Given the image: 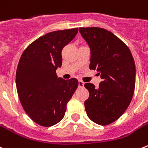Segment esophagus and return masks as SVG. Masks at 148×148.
Wrapping results in <instances>:
<instances>
[{
  "instance_id": "34e87169",
  "label": "esophagus",
  "mask_w": 148,
  "mask_h": 148,
  "mask_svg": "<svg viewBox=\"0 0 148 148\" xmlns=\"http://www.w3.org/2000/svg\"><path fill=\"white\" fill-rule=\"evenodd\" d=\"M84 83L82 81H81V80H79L78 81V87L79 88H83L84 87Z\"/></svg>"
}]
</instances>
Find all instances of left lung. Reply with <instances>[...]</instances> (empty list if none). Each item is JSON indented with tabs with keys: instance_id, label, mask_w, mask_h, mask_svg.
Returning a JSON list of instances; mask_svg holds the SVG:
<instances>
[{
	"instance_id": "left-lung-1",
	"label": "left lung",
	"mask_w": 148,
	"mask_h": 148,
	"mask_svg": "<svg viewBox=\"0 0 148 148\" xmlns=\"http://www.w3.org/2000/svg\"><path fill=\"white\" fill-rule=\"evenodd\" d=\"M91 50L89 68L99 72V88L85 83L89 97L84 101L88 118L106 126L118 119L132 100L136 82L134 57L126 44L106 29L79 28Z\"/></svg>"
}]
</instances>
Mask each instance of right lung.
Returning <instances> with one entry per match:
<instances>
[{"label":"right lung","mask_w":148,"mask_h":148,"mask_svg":"<svg viewBox=\"0 0 148 148\" xmlns=\"http://www.w3.org/2000/svg\"><path fill=\"white\" fill-rule=\"evenodd\" d=\"M78 29L49 32L32 42L22 53L16 71V88L25 112L35 123L52 127L64 116L66 104L78 86L76 78L57 77L62 49Z\"/></svg>","instance_id":"obj_1"}]
</instances>
